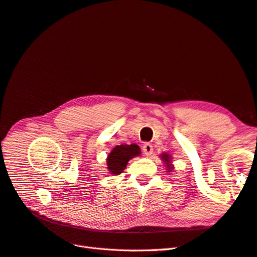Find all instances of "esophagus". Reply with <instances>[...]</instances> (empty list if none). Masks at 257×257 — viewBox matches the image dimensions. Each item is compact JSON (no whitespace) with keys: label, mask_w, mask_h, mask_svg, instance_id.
I'll use <instances>...</instances> for the list:
<instances>
[{"label":"esophagus","mask_w":257,"mask_h":257,"mask_svg":"<svg viewBox=\"0 0 257 257\" xmlns=\"http://www.w3.org/2000/svg\"><path fill=\"white\" fill-rule=\"evenodd\" d=\"M143 151H144V153L147 155V157H148V155H151L152 152H153V147H152V145L149 144V143L144 144V146H143Z\"/></svg>","instance_id":"esophagus-1"}]
</instances>
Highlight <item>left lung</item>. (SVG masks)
Here are the masks:
<instances>
[{"label": "left lung", "instance_id": "obj_1", "mask_svg": "<svg viewBox=\"0 0 257 257\" xmlns=\"http://www.w3.org/2000/svg\"><path fill=\"white\" fill-rule=\"evenodd\" d=\"M161 159L166 163L167 170H168V172H170V169H173L172 162H170V155L168 153H163V154H161Z\"/></svg>", "mask_w": 257, "mask_h": 257}]
</instances>
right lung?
<instances>
[{
    "label": "right lung",
    "instance_id": "right-lung-1",
    "mask_svg": "<svg viewBox=\"0 0 257 257\" xmlns=\"http://www.w3.org/2000/svg\"><path fill=\"white\" fill-rule=\"evenodd\" d=\"M137 155H141L138 145L115 146L107 157V168L111 175H120L125 169L128 161Z\"/></svg>",
    "mask_w": 257,
    "mask_h": 257
}]
</instances>
